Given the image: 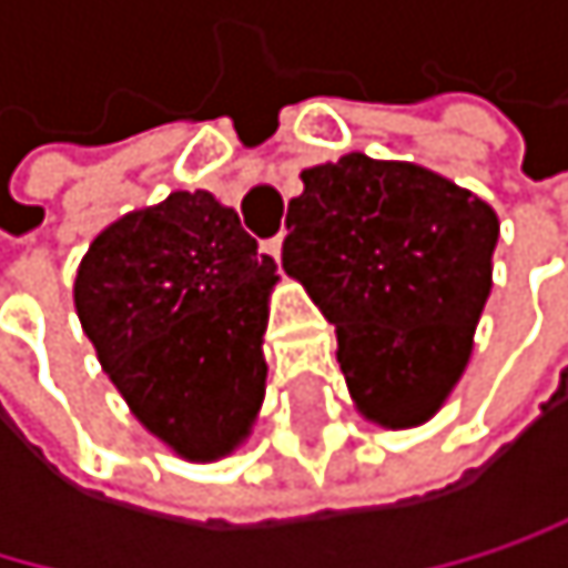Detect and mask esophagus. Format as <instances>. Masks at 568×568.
<instances>
[{"instance_id": "1", "label": "esophagus", "mask_w": 568, "mask_h": 568, "mask_svg": "<svg viewBox=\"0 0 568 568\" xmlns=\"http://www.w3.org/2000/svg\"><path fill=\"white\" fill-rule=\"evenodd\" d=\"M262 252H265V255H272V258L278 262V258H282V234H275V237H268V242L262 245Z\"/></svg>"}]
</instances>
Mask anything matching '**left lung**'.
I'll use <instances>...</instances> for the list:
<instances>
[{
	"instance_id": "8db88e82",
	"label": "left lung",
	"mask_w": 568,
	"mask_h": 568,
	"mask_svg": "<svg viewBox=\"0 0 568 568\" xmlns=\"http://www.w3.org/2000/svg\"><path fill=\"white\" fill-rule=\"evenodd\" d=\"M282 268L337 326L354 408L382 429L429 423L474 354L500 221L467 186L347 152L300 173Z\"/></svg>"
}]
</instances>
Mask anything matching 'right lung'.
Wrapping results in <instances>:
<instances>
[{
  "mask_svg": "<svg viewBox=\"0 0 568 568\" xmlns=\"http://www.w3.org/2000/svg\"><path fill=\"white\" fill-rule=\"evenodd\" d=\"M275 258L207 190L108 224L74 278V310L132 416L190 464L234 453L255 426Z\"/></svg>",
  "mask_w": 568,
  "mask_h": 568,
  "instance_id": "right-lung-1",
  "label": "right lung"
}]
</instances>
